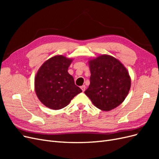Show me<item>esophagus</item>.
Listing matches in <instances>:
<instances>
[{"mask_svg":"<svg viewBox=\"0 0 159 159\" xmlns=\"http://www.w3.org/2000/svg\"><path fill=\"white\" fill-rule=\"evenodd\" d=\"M81 90H82L83 92H84L85 90V85H82V86H81Z\"/></svg>","mask_w":159,"mask_h":159,"instance_id":"obj_1","label":"esophagus"}]
</instances>
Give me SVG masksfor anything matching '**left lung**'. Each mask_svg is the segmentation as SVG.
Segmentation results:
<instances>
[{
	"instance_id": "left-lung-1",
	"label": "left lung",
	"mask_w": 159,
	"mask_h": 159,
	"mask_svg": "<svg viewBox=\"0 0 159 159\" xmlns=\"http://www.w3.org/2000/svg\"><path fill=\"white\" fill-rule=\"evenodd\" d=\"M90 85L85 93L96 107L112 110L121 104L131 88V80L125 67L115 57L106 54L88 61Z\"/></svg>"
}]
</instances>
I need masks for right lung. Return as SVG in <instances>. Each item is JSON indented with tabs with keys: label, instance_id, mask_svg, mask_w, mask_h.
Instances as JSON below:
<instances>
[{
	"label": "right lung",
	"instance_id": "obj_1",
	"mask_svg": "<svg viewBox=\"0 0 159 159\" xmlns=\"http://www.w3.org/2000/svg\"><path fill=\"white\" fill-rule=\"evenodd\" d=\"M72 61L57 55L46 60L38 70L34 79L35 92L46 107L54 110L64 108L82 91L68 72Z\"/></svg>",
	"mask_w": 159,
	"mask_h": 159
}]
</instances>
